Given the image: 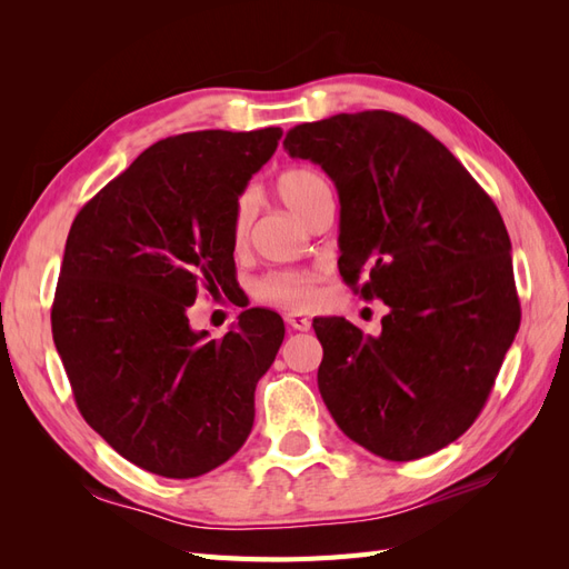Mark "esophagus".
Wrapping results in <instances>:
<instances>
[{"instance_id": "34e87169", "label": "esophagus", "mask_w": 569, "mask_h": 569, "mask_svg": "<svg viewBox=\"0 0 569 569\" xmlns=\"http://www.w3.org/2000/svg\"><path fill=\"white\" fill-rule=\"evenodd\" d=\"M284 322H287L289 330H295V332H308V330H311V320H308L301 313H287Z\"/></svg>"}]
</instances>
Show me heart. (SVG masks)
I'll list each match as a JSON object with an SVG mask.
<instances>
[{
    "label": "heart",
    "instance_id": "b5f03b06",
    "mask_svg": "<svg viewBox=\"0 0 569 569\" xmlns=\"http://www.w3.org/2000/svg\"><path fill=\"white\" fill-rule=\"evenodd\" d=\"M274 192L282 199L287 209L297 218L306 220L308 213L313 211L318 199L330 192L325 178L313 168H289L274 182ZM251 226V197H239L232 213V242L237 247L244 244ZM316 280L313 272H297V270H278L270 272L256 284V297L287 308V311H299V308L311 306L316 301Z\"/></svg>",
    "mask_w": 569,
    "mask_h": 569
}]
</instances>
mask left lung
Listing matches in <instances>:
<instances>
[{"label":"left lung","mask_w":569,"mask_h":569,"mask_svg":"<svg viewBox=\"0 0 569 569\" xmlns=\"http://www.w3.org/2000/svg\"><path fill=\"white\" fill-rule=\"evenodd\" d=\"M284 149L337 187L343 282L389 306L380 337L343 318L313 322L327 410L380 458L443 449L485 408L520 327L501 213L437 137L399 113L303 123Z\"/></svg>","instance_id":"8db88e82"}]
</instances>
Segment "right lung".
<instances>
[{
	"instance_id": "obj_1",
	"label": "right lung",
	"mask_w": 569,
	"mask_h": 569,
	"mask_svg": "<svg viewBox=\"0 0 569 569\" xmlns=\"http://www.w3.org/2000/svg\"><path fill=\"white\" fill-rule=\"evenodd\" d=\"M280 128L199 130L151 144L82 206L66 239L51 335L80 416L142 470L189 479L232 458L284 339L249 308L222 339L189 327L199 291L230 295L232 213Z\"/></svg>"
}]
</instances>
